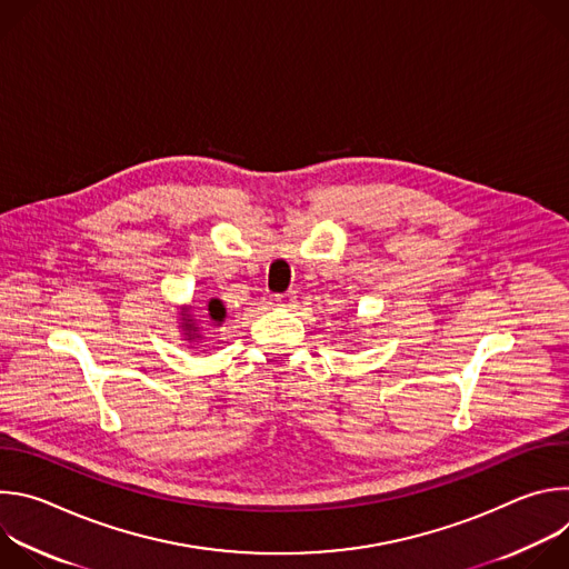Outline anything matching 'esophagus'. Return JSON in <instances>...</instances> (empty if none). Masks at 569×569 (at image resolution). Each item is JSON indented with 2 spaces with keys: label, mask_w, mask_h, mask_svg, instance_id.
I'll list each match as a JSON object with an SVG mask.
<instances>
[{
  "label": "esophagus",
  "mask_w": 569,
  "mask_h": 569,
  "mask_svg": "<svg viewBox=\"0 0 569 569\" xmlns=\"http://www.w3.org/2000/svg\"><path fill=\"white\" fill-rule=\"evenodd\" d=\"M274 301H277V306H286V308H290V306L297 301V292H295V290H288V292L274 295Z\"/></svg>",
  "instance_id": "1"
}]
</instances>
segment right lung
<instances>
[{
    "label": "right lung",
    "mask_w": 569,
    "mask_h": 569,
    "mask_svg": "<svg viewBox=\"0 0 569 569\" xmlns=\"http://www.w3.org/2000/svg\"><path fill=\"white\" fill-rule=\"evenodd\" d=\"M222 317H224V308H222V303L218 301V299H211L209 301V319L211 321H222ZM191 321V319H189ZM187 321V329L189 331H196V327H193V323H189ZM191 338H198V336H191Z\"/></svg>",
    "instance_id": "1"
}]
</instances>
